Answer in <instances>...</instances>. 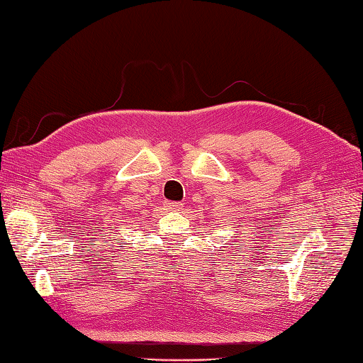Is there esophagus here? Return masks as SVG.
<instances>
[{"label":"esophagus","instance_id":"esophagus-1","mask_svg":"<svg viewBox=\"0 0 363 363\" xmlns=\"http://www.w3.org/2000/svg\"><path fill=\"white\" fill-rule=\"evenodd\" d=\"M165 207H167V211H170V212H180L183 204H180V202H167Z\"/></svg>","mask_w":363,"mask_h":363}]
</instances>
